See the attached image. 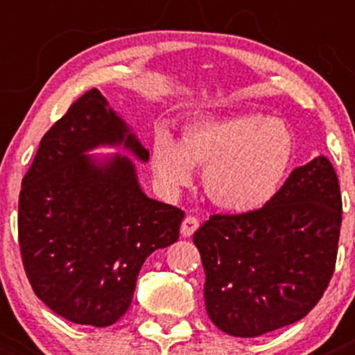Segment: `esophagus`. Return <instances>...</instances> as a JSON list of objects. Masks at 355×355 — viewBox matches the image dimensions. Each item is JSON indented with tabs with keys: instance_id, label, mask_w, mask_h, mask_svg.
I'll use <instances>...</instances> for the list:
<instances>
[{
	"instance_id": "obj_1",
	"label": "esophagus",
	"mask_w": 355,
	"mask_h": 355,
	"mask_svg": "<svg viewBox=\"0 0 355 355\" xmlns=\"http://www.w3.org/2000/svg\"><path fill=\"white\" fill-rule=\"evenodd\" d=\"M198 228H199V220L196 216H192V214H189V216H185L184 221H182L180 234L184 235V237H191Z\"/></svg>"
}]
</instances>
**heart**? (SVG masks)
Returning a JSON list of instances; mask_svg holds the SVG:
<instances>
[{
	"label": "heart",
	"mask_w": 355,
	"mask_h": 355,
	"mask_svg": "<svg viewBox=\"0 0 355 355\" xmlns=\"http://www.w3.org/2000/svg\"><path fill=\"white\" fill-rule=\"evenodd\" d=\"M295 155L287 125L259 113L199 118L182 128L180 141L157 132L151 151L153 171L168 189L192 182L202 166L207 198L230 213H256L284 187Z\"/></svg>",
	"instance_id": "heart-1"
}]
</instances>
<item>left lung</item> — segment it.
<instances>
[{
  "instance_id": "left-lung-1",
  "label": "left lung",
  "mask_w": 355,
  "mask_h": 355,
  "mask_svg": "<svg viewBox=\"0 0 355 355\" xmlns=\"http://www.w3.org/2000/svg\"><path fill=\"white\" fill-rule=\"evenodd\" d=\"M340 225L338 178L324 156L295 168L263 209L213 214L194 234L211 321L250 338L302 320L331 280Z\"/></svg>"
}]
</instances>
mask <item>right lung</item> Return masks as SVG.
<instances>
[{"mask_svg": "<svg viewBox=\"0 0 355 355\" xmlns=\"http://www.w3.org/2000/svg\"><path fill=\"white\" fill-rule=\"evenodd\" d=\"M149 151L98 89L78 98L41 139L22 180L19 244L35 295L58 316L105 328L130 307L144 261L178 241L184 211L142 192L135 164Z\"/></svg>", "mask_w": 355, "mask_h": 355, "instance_id": "1", "label": "right lung"}]
</instances>
